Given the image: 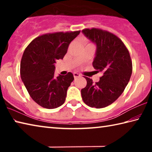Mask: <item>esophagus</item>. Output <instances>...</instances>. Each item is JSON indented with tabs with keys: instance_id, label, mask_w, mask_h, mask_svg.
<instances>
[{
	"instance_id": "1",
	"label": "esophagus",
	"mask_w": 152,
	"mask_h": 152,
	"mask_svg": "<svg viewBox=\"0 0 152 152\" xmlns=\"http://www.w3.org/2000/svg\"><path fill=\"white\" fill-rule=\"evenodd\" d=\"M73 75H74V78H78V77L80 76V74H79L76 73V72H74V73L73 74Z\"/></svg>"
}]
</instances>
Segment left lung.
Segmentation results:
<instances>
[{"label": "left lung", "mask_w": 152, "mask_h": 152, "mask_svg": "<svg viewBox=\"0 0 152 152\" xmlns=\"http://www.w3.org/2000/svg\"><path fill=\"white\" fill-rule=\"evenodd\" d=\"M82 33L96 45L92 66L96 72H102L100 80L93 84L87 81L81 90L84 103L96 109L111 104L124 91L132 74V61L124 43L112 33L96 28L84 29Z\"/></svg>", "instance_id": "obj_1"}]
</instances>
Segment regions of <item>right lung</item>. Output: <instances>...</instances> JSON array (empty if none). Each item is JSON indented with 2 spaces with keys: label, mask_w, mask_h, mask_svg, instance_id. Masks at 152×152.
<instances>
[{
  "label": "right lung",
  "mask_w": 152,
  "mask_h": 152,
  "mask_svg": "<svg viewBox=\"0 0 152 152\" xmlns=\"http://www.w3.org/2000/svg\"><path fill=\"white\" fill-rule=\"evenodd\" d=\"M80 33H47L36 37L25 50L20 61V78L30 96L41 107L56 109L65 102L74 76L68 72L54 78V64L64 58L70 43Z\"/></svg>",
  "instance_id": "add662e5"
}]
</instances>
